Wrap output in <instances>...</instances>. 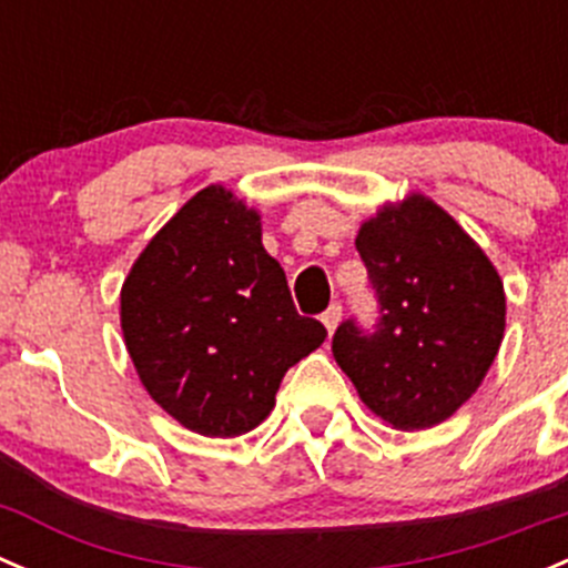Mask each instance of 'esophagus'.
Returning <instances> with one entry per match:
<instances>
[{"label":"esophagus","mask_w":568,"mask_h":568,"mask_svg":"<svg viewBox=\"0 0 568 568\" xmlns=\"http://www.w3.org/2000/svg\"><path fill=\"white\" fill-rule=\"evenodd\" d=\"M339 320H342V306L339 303H331V306L323 312V325L328 328V334H334L336 325H339Z\"/></svg>","instance_id":"34e87169"}]
</instances>
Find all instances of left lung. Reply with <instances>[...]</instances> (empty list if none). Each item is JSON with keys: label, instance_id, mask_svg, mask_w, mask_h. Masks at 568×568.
Returning <instances> with one entry per match:
<instances>
[{"label": "left lung", "instance_id": "left-lung-1", "mask_svg": "<svg viewBox=\"0 0 568 568\" xmlns=\"http://www.w3.org/2000/svg\"><path fill=\"white\" fill-rule=\"evenodd\" d=\"M356 248L381 323L373 334L342 323L331 345L336 364L392 428H434L475 395L497 358L503 278L456 217L423 193L381 206L358 229Z\"/></svg>", "mask_w": 568, "mask_h": 568}]
</instances>
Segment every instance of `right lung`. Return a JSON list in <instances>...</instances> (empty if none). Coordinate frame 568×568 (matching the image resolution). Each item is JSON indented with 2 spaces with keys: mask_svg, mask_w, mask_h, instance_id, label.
<instances>
[{
  "mask_svg": "<svg viewBox=\"0 0 568 568\" xmlns=\"http://www.w3.org/2000/svg\"><path fill=\"white\" fill-rule=\"evenodd\" d=\"M121 331L151 400L210 439L254 430L286 369L325 342L292 306L260 212L223 184L199 190L134 260Z\"/></svg>",
  "mask_w": 568,
  "mask_h": 568,
  "instance_id": "1",
  "label": "right lung"
}]
</instances>
